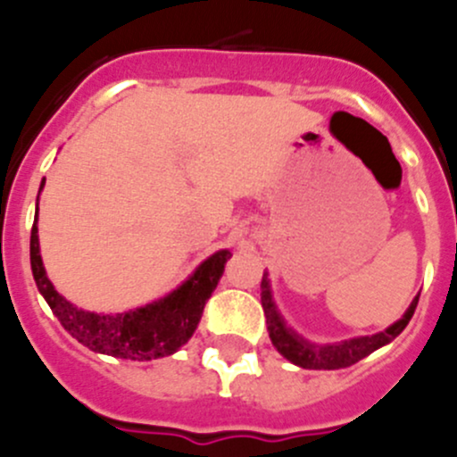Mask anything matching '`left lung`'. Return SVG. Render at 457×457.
<instances>
[{
    "instance_id": "obj_1",
    "label": "left lung",
    "mask_w": 457,
    "mask_h": 457,
    "mask_svg": "<svg viewBox=\"0 0 457 457\" xmlns=\"http://www.w3.org/2000/svg\"><path fill=\"white\" fill-rule=\"evenodd\" d=\"M418 297L411 302V306L406 309V313L402 315V320L391 324L386 331L376 333V336L336 342V345H313V342L304 340V337L297 336L293 328L287 327L284 318L279 315L278 306H275L273 295H270L269 275L264 273V278H262V309H264L266 315V328H269L270 342H273L275 349H278L288 362L297 364V367L302 369H324V371H333V369H345L360 362V360L371 355L373 351L388 345L391 340H395V337L404 331V327L409 324V320L413 318L415 313Z\"/></svg>"
}]
</instances>
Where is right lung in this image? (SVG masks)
Returning a JSON list of instances; mask_svg holds the SVG:
<instances>
[{
	"mask_svg": "<svg viewBox=\"0 0 457 457\" xmlns=\"http://www.w3.org/2000/svg\"><path fill=\"white\" fill-rule=\"evenodd\" d=\"M42 188L44 182L39 191ZM228 257L230 251L227 248L213 253L209 260L197 266L195 273L182 287L153 304L139 306L126 313H90V311L77 309L66 297H62L46 278V269L39 255L37 211H35V224L30 230V269H33L35 284L62 327L90 351L112 355V358L137 360V362L166 358L191 340L204 313L206 300L222 278Z\"/></svg>",
	"mask_w": 457,
	"mask_h": 457,
	"instance_id": "right-lung-1",
	"label": "right lung"
}]
</instances>
